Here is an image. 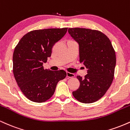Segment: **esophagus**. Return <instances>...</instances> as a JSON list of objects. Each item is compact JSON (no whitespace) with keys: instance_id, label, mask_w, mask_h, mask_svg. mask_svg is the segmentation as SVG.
Listing matches in <instances>:
<instances>
[{"instance_id":"34e87169","label":"esophagus","mask_w":130,"mask_h":130,"mask_svg":"<svg viewBox=\"0 0 130 130\" xmlns=\"http://www.w3.org/2000/svg\"><path fill=\"white\" fill-rule=\"evenodd\" d=\"M67 76L68 77H74L75 76V74L70 72H67Z\"/></svg>"}]
</instances>
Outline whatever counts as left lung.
<instances>
[{"mask_svg": "<svg viewBox=\"0 0 130 130\" xmlns=\"http://www.w3.org/2000/svg\"><path fill=\"white\" fill-rule=\"evenodd\" d=\"M68 31L79 43V61L87 69L84 78L77 76L80 86L73 95L83 103H94L104 96L112 83L116 52L108 37L100 31L79 27Z\"/></svg>", "mask_w": 130, "mask_h": 130, "instance_id": "8db88e82", "label": "left lung"}]
</instances>
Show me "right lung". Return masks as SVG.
I'll use <instances>...</instances> for the list:
<instances>
[{"mask_svg":"<svg viewBox=\"0 0 130 130\" xmlns=\"http://www.w3.org/2000/svg\"><path fill=\"white\" fill-rule=\"evenodd\" d=\"M67 29L30 31L22 37L14 48L13 74L21 92L30 101H47L54 93L58 82L66 77L64 70H44L43 63L47 62L54 45L65 35Z\"/></svg>","mask_w":130,"mask_h":130,"instance_id":"right-lung-1","label":"right lung"}]
</instances>
